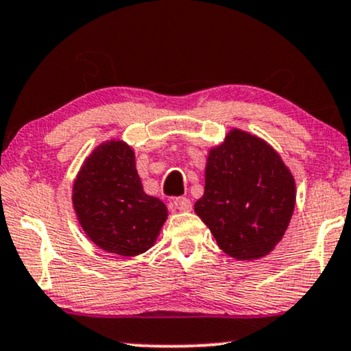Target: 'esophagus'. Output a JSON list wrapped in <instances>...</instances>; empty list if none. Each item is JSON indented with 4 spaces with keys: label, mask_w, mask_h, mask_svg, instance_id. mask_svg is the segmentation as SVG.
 <instances>
[{
    "label": "esophagus",
    "mask_w": 351,
    "mask_h": 351,
    "mask_svg": "<svg viewBox=\"0 0 351 351\" xmlns=\"http://www.w3.org/2000/svg\"><path fill=\"white\" fill-rule=\"evenodd\" d=\"M173 204H175V208L178 210H183V213H186V210H191L193 209V202L188 199V197H175V201H173Z\"/></svg>",
    "instance_id": "obj_1"
}]
</instances>
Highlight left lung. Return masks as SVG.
Here are the masks:
<instances>
[{
    "label": "left lung",
    "instance_id": "8db88e82",
    "mask_svg": "<svg viewBox=\"0 0 351 351\" xmlns=\"http://www.w3.org/2000/svg\"><path fill=\"white\" fill-rule=\"evenodd\" d=\"M294 204L293 175L265 141L234 129L210 149L194 210L232 258L268 255L288 229Z\"/></svg>",
    "mask_w": 351,
    "mask_h": 351
}]
</instances>
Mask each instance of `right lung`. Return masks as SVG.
<instances>
[{
	"label": "right lung",
	"instance_id": "right-lung-1",
	"mask_svg": "<svg viewBox=\"0 0 351 351\" xmlns=\"http://www.w3.org/2000/svg\"><path fill=\"white\" fill-rule=\"evenodd\" d=\"M71 199L84 234L121 256L149 250L168 216L167 206L143 191L134 150L122 141L101 143L84 160Z\"/></svg>",
	"mask_w": 351,
	"mask_h": 351
}]
</instances>
